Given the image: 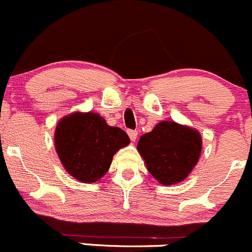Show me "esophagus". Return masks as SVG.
I'll return each mask as SVG.
<instances>
[{
    "mask_svg": "<svg viewBox=\"0 0 252 252\" xmlns=\"http://www.w3.org/2000/svg\"><path fill=\"white\" fill-rule=\"evenodd\" d=\"M127 133H128L129 139H131L132 142L136 141V139H137V136H138V132H137V131H133V129H128V131H127Z\"/></svg>",
    "mask_w": 252,
    "mask_h": 252,
    "instance_id": "obj_1",
    "label": "esophagus"
}]
</instances>
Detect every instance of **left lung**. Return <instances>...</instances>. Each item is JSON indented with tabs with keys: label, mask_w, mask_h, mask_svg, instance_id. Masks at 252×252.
<instances>
[{
	"label": "left lung",
	"mask_w": 252,
	"mask_h": 252,
	"mask_svg": "<svg viewBox=\"0 0 252 252\" xmlns=\"http://www.w3.org/2000/svg\"><path fill=\"white\" fill-rule=\"evenodd\" d=\"M201 136L175 121H161L139 138L137 150L148 171L159 183L171 186L186 180L198 162Z\"/></svg>",
	"instance_id": "left-lung-1"
}]
</instances>
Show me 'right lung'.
Returning <instances> with one entry per match:
<instances>
[{"instance_id": "1", "label": "right lung", "mask_w": 252, "mask_h": 252, "mask_svg": "<svg viewBox=\"0 0 252 252\" xmlns=\"http://www.w3.org/2000/svg\"><path fill=\"white\" fill-rule=\"evenodd\" d=\"M129 138L124 129L109 126L97 113H74L62 119L54 132L57 154L69 175L85 183L97 182L108 172L113 157Z\"/></svg>"}]
</instances>
